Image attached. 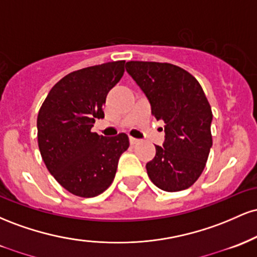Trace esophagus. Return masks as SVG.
Segmentation results:
<instances>
[{
	"mask_svg": "<svg viewBox=\"0 0 257 257\" xmlns=\"http://www.w3.org/2000/svg\"><path fill=\"white\" fill-rule=\"evenodd\" d=\"M129 143H131V145H137V144L139 143V140L138 139H135V138H129Z\"/></svg>",
	"mask_w": 257,
	"mask_h": 257,
	"instance_id": "obj_1",
	"label": "esophagus"
}]
</instances>
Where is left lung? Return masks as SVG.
Returning a JSON list of instances; mask_svg holds the SVG:
<instances>
[{
  "label": "left lung",
  "instance_id": "left-lung-1",
  "mask_svg": "<svg viewBox=\"0 0 257 257\" xmlns=\"http://www.w3.org/2000/svg\"><path fill=\"white\" fill-rule=\"evenodd\" d=\"M125 70L151 102L152 113L166 123L163 147L146 164L161 190L191 187L204 170L213 146L210 104L199 82L181 67L156 61H128Z\"/></svg>",
  "mask_w": 257,
  "mask_h": 257
}]
</instances>
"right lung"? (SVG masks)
<instances>
[{
	"label": "right lung",
	"mask_w": 257,
	"mask_h": 257,
	"mask_svg": "<svg viewBox=\"0 0 257 257\" xmlns=\"http://www.w3.org/2000/svg\"><path fill=\"white\" fill-rule=\"evenodd\" d=\"M124 60L73 71L52 88L37 116V139L47 169L66 191L90 198L110 187L128 135L91 132L106 95L122 78Z\"/></svg>",
	"instance_id": "1"
}]
</instances>
